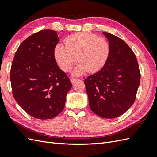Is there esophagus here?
Here are the masks:
<instances>
[{"label":"esophagus","instance_id":"obj_1","mask_svg":"<svg viewBox=\"0 0 157 157\" xmlns=\"http://www.w3.org/2000/svg\"><path fill=\"white\" fill-rule=\"evenodd\" d=\"M77 80H78V78H74V77H72V78H71V82H72V83H74L75 82L77 81Z\"/></svg>","mask_w":157,"mask_h":157}]
</instances>
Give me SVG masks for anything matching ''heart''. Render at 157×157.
Returning a JSON list of instances; mask_svg holds the SVG:
<instances>
[{
  "label": "heart",
  "mask_w": 157,
  "mask_h": 157,
  "mask_svg": "<svg viewBox=\"0 0 157 157\" xmlns=\"http://www.w3.org/2000/svg\"><path fill=\"white\" fill-rule=\"evenodd\" d=\"M64 42L65 45L56 46L55 59L64 71H70L78 59L75 75L99 71L105 65L110 54L107 40L92 33H76L68 36Z\"/></svg>",
  "instance_id": "1"
}]
</instances>
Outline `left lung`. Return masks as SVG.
<instances>
[{"label":"left lung","mask_w":157,"mask_h":157,"mask_svg":"<svg viewBox=\"0 0 157 157\" xmlns=\"http://www.w3.org/2000/svg\"><path fill=\"white\" fill-rule=\"evenodd\" d=\"M109 40L110 54L105 65L84 80L89 106L97 115L114 118L134 103L141 74L134 52L126 42L103 32Z\"/></svg>","instance_id":"8db88e82"}]
</instances>
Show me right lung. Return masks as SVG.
Wrapping results in <instances>:
<instances>
[{"mask_svg": "<svg viewBox=\"0 0 157 157\" xmlns=\"http://www.w3.org/2000/svg\"><path fill=\"white\" fill-rule=\"evenodd\" d=\"M56 31L42 30L19 46L10 70L14 99L29 115L50 119L63 111L66 95L72 87L69 78L57 65Z\"/></svg>", "mask_w": 157, "mask_h": 157, "instance_id": "add662e5", "label": "right lung"}]
</instances>
